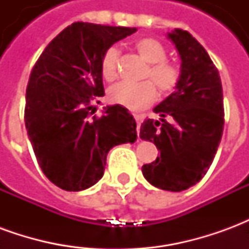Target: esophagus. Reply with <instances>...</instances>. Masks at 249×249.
<instances>
[{"instance_id": "obj_1", "label": "esophagus", "mask_w": 249, "mask_h": 249, "mask_svg": "<svg viewBox=\"0 0 249 249\" xmlns=\"http://www.w3.org/2000/svg\"><path fill=\"white\" fill-rule=\"evenodd\" d=\"M133 117H135L136 124H137V135H139V129H140V124H141V116L140 114H133Z\"/></svg>"}]
</instances>
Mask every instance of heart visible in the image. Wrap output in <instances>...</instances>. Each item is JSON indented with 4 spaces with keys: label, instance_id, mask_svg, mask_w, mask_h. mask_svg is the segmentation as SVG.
Masks as SVG:
<instances>
[{
    "label": "heart",
    "instance_id": "obj_1",
    "mask_svg": "<svg viewBox=\"0 0 249 249\" xmlns=\"http://www.w3.org/2000/svg\"><path fill=\"white\" fill-rule=\"evenodd\" d=\"M139 56L148 62L146 69L142 73V78H149L150 81H142L139 84H125L120 82L109 89L108 97L113 104L137 112L149 107L156 100V89L160 94L172 93L180 81V69L176 64L168 61L167 48L153 37H141L133 44ZM120 52L116 46H110L104 52L100 71L104 80L113 81L117 77Z\"/></svg>",
    "mask_w": 249,
    "mask_h": 249
}]
</instances>
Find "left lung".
<instances>
[{
    "label": "left lung",
    "instance_id": "8db88e82",
    "mask_svg": "<svg viewBox=\"0 0 249 249\" xmlns=\"http://www.w3.org/2000/svg\"><path fill=\"white\" fill-rule=\"evenodd\" d=\"M168 38L181 58V76L176 90L153 109L160 121L141 124V139L160 151L141 171L152 185L180 192L198 183L213 161L224 129V104L219 71L197 40L181 29Z\"/></svg>",
    "mask_w": 249,
    "mask_h": 249
}]
</instances>
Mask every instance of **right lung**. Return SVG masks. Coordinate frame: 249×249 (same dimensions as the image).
<instances>
[{"instance_id":"right-lung-1","label":"right lung","mask_w":249,"mask_h":249,"mask_svg":"<svg viewBox=\"0 0 249 249\" xmlns=\"http://www.w3.org/2000/svg\"><path fill=\"white\" fill-rule=\"evenodd\" d=\"M136 28L74 22L51 41L30 71L25 126L42 172L65 191H82L103 178L114 145L135 142L136 121L121 105L93 116L104 96V52ZM98 103V101H97Z\"/></svg>"}]
</instances>
